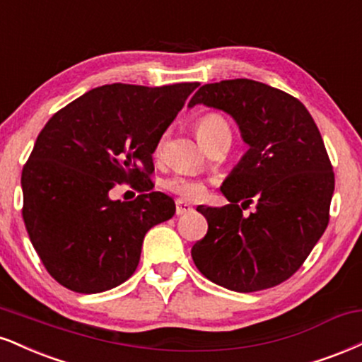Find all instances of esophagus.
<instances>
[{
    "mask_svg": "<svg viewBox=\"0 0 362 362\" xmlns=\"http://www.w3.org/2000/svg\"><path fill=\"white\" fill-rule=\"evenodd\" d=\"M175 207H177V211H175L177 216H184V214H189V212H192V206L182 199L175 200Z\"/></svg>",
    "mask_w": 362,
    "mask_h": 362,
    "instance_id": "esophagus-1",
    "label": "esophagus"
}]
</instances>
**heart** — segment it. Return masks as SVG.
<instances>
[{
	"label": "heart",
	"instance_id": "1",
	"mask_svg": "<svg viewBox=\"0 0 362 362\" xmlns=\"http://www.w3.org/2000/svg\"><path fill=\"white\" fill-rule=\"evenodd\" d=\"M197 136L204 146L211 148L217 145V143L229 141L233 138V132H230L229 121L226 119L223 115L219 112H207L197 121ZM165 145V136L158 139L155 148V155H162ZM167 189L170 192L180 195L184 199H199L204 195V185L200 184L199 180H194V178L177 175L170 178L167 182Z\"/></svg>",
	"mask_w": 362,
	"mask_h": 362
}]
</instances>
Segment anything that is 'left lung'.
<instances>
[{
	"label": "left lung",
	"instance_id": "left-lung-1",
	"mask_svg": "<svg viewBox=\"0 0 362 362\" xmlns=\"http://www.w3.org/2000/svg\"><path fill=\"white\" fill-rule=\"evenodd\" d=\"M195 104L233 116L250 146L221 187L228 206L197 207L209 229L192 247L195 267L241 293L280 285L329 224L335 180L319 128L297 98L251 79L202 86ZM250 203L257 211L245 216Z\"/></svg>",
	"mask_w": 362,
	"mask_h": 362
}]
</instances>
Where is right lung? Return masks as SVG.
<instances>
[{
	"label": "right lung",
	"instance_id": "1",
	"mask_svg": "<svg viewBox=\"0 0 362 362\" xmlns=\"http://www.w3.org/2000/svg\"><path fill=\"white\" fill-rule=\"evenodd\" d=\"M199 82L107 84L82 94L43 126L21 172L25 228L43 267L65 288L99 293L139 263L145 234L175 214L153 192L156 143ZM142 194L111 201L116 183Z\"/></svg>",
	"mask_w": 362,
	"mask_h": 362
}]
</instances>
